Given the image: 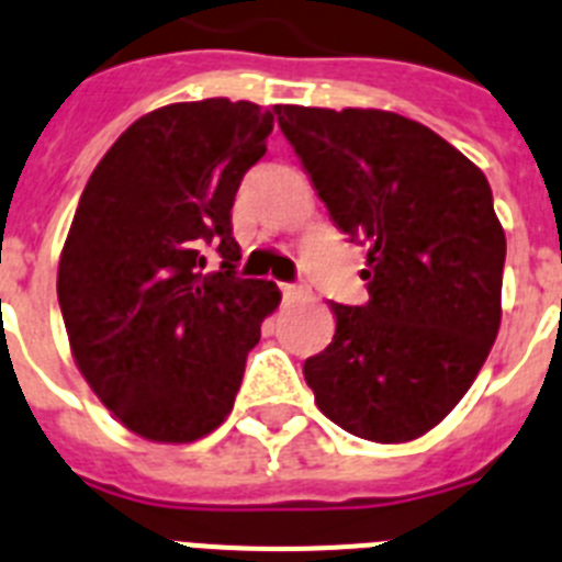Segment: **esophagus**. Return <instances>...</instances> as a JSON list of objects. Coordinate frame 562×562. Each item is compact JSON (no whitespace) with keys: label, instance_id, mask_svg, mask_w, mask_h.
I'll return each mask as SVG.
<instances>
[{"label":"esophagus","instance_id":"obj_1","mask_svg":"<svg viewBox=\"0 0 562 562\" xmlns=\"http://www.w3.org/2000/svg\"><path fill=\"white\" fill-rule=\"evenodd\" d=\"M280 291L285 300H300V296L308 294V285L305 282H280Z\"/></svg>","mask_w":562,"mask_h":562}]
</instances>
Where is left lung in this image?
Segmentation results:
<instances>
[{
	"label": "left lung",
	"mask_w": 562,
	"mask_h": 562,
	"mask_svg": "<svg viewBox=\"0 0 562 562\" xmlns=\"http://www.w3.org/2000/svg\"><path fill=\"white\" fill-rule=\"evenodd\" d=\"M330 221L368 248L370 300L336 305L305 359L316 407L379 443L436 427L484 368L501 325L506 237L484 172L418 121L277 106Z\"/></svg>",
	"instance_id": "left-lung-1"
}]
</instances>
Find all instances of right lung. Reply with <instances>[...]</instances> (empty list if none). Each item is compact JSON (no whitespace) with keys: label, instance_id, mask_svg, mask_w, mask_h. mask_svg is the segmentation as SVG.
I'll return each mask as SVG.
<instances>
[{"label":"right lung","instance_id":"1","mask_svg":"<svg viewBox=\"0 0 562 562\" xmlns=\"http://www.w3.org/2000/svg\"><path fill=\"white\" fill-rule=\"evenodd\" d=\"M274 112L169 104L135 121L87 180L58 262V305L87 384L149 441H198L232 413L260 325L280 305L237 277L234 194ZM206 247L222 268L205 271Z\"/></svg>","mask_w":562,"mask_h":562}]
</instances>
